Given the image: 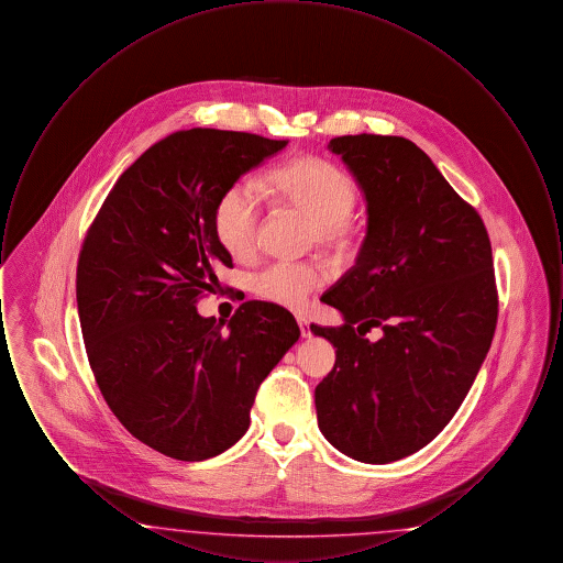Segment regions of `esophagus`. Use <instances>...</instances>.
Wrapping results in <instances>:
<instances>
[{
  "instance_id": "34e87169",
  "label": "esophagus",
  "mask_w": 563,
  "mask_h": 563,
  "mask_svg": "<svg viewBox=\"0 0 563 563\" xmlns=\"http://www.w3.org/2000/svg\"><path fill=\"white\" fill-rule=\"evenodd\" d=\"M297 324H299V331H301V338H310L312 331H310V321L306 317H297Z\"/></svg>"
}]
</instances>
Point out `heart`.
<instances>
[{"mask_svg":"<svg viewBox=\"0 0 563 563\" xmlns=\"http://www.w3.org/2000/svg\"><path fill=\"white\" fill-rule=\"evenodd\" d=\"M266 189L283 205L312 219V239L331 249L346 246L356 223V186L333 162L299 158L276 166ZM264 214V191L251 177H241L221 191L213 211L214 236L232 257H246L255 249L257 228ZM327 280V272L314 262H269L251 276V289L262 299L301 310L310 295Z\"/></svg>","mask_w":563,"mask_h":563,"instance_id":"obj_1","label":"heart"}]
</instances>
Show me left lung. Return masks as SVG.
Segmentation results:
<instances>
[{
  "label": "left lung",
  "mask_w": 563,
  "mask_h": 563,
  "mask_svg": "<svg viewBox=\"0 0 563 563\" xmlns=\"http://www.w3.org/2000/svg\"><path fill=\"white\" fill-rule=\"evenodd\" d=\"M367 200L356 264L321 299L344 324H312L335 349L314 390L319 429L367 464L429 445L468 395L498 321L492 244L462 200L409 139L329 141ZM374 325L383 338L369 343Z\"/></svg>",
  "instance_id": "1"
}]
</instances>
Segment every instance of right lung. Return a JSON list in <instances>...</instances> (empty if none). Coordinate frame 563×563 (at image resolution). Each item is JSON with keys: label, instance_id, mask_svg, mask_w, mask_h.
<instances>
[{"label": "right lung", "instance_id": "right-lung-1", "mask_svg": "<svg viewBox=\"0 0 563 563\" xmlns=\"http://www.w3.org/2000/svg\"><path fill=\"white\" fill-rule=\"evenodd\" d=\"M289 141L191 129L131 164L81 242L76 295L86 354L122 427L200 462L249 429L260 384L299 338L294 314L244 301L221 331L196 303L232 268L213 211L221 191Z\"/></svg>", "mask_w": 563, "mask_h": 563}]
</instances>
